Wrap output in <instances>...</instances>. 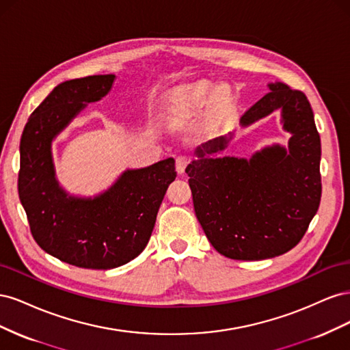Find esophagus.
Wrapping results in <instances>:
<instances>
[{"label":"esophagus","instance_id":"esophagus-1","mask_svg":"<svg viewBox=\"0 0 350 350\" xmlns=\"http://www.w3.org/2000/svg\"><path fill=\"white\" fill-rule=\"evenodd\" d=\"M188 163H189V157L178 156L176 157V171H178V174H183L185 171V167H187Z\"/></svg>","mask_w":350,"mask_h":350}]
</instances>
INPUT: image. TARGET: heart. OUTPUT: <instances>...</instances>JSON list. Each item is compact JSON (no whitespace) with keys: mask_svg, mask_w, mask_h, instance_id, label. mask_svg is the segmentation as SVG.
I'll use <instances>...</instances> for the list:
<instances>
[{"mask_svg":"<svg viewBox=\"0 0 350 350\" xmlns=\"http://www.w3.org/2000/svg\"><path fill=\"white\" fill-rule=\"evenodd\" d=\"M213 102L216 115L225 112L228 99L225 93L216 89L208 81H197L187 84L174 94V103L166 113V122L172 129L187 125L203 115L207 103Z\"/></svg>","mask_w":350,"mask_h":350,"instance_id":"1","label":"heart"}]
</instances>
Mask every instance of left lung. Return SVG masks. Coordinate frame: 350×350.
<instances>
[{
  "label": "left lung",
  "mask_w": 350,
  "mask_h": 350,
  "mask_svg": "<svg viewBox=\"0 0 350 350\" xmlns=\"http://www.w3.org/2000/svg\"><path fill=\"white\" fill-rule=\"evenodd\" d=\"M269 88L241 125L280 109L283 129L292 134L288 149L273 144L251 159L207 156L226 149L230 137L224 135L197 147L198 159L185 169L201 228L232 260L273 258L298 245L321 200V142L311 105L283 83Z\"/></svg>",
  "instance_id": "left-lung-1"
}]
</instances>
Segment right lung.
Listing matches in <instances>:
<instances>
[{"label":"right lung","instance_id":"obj_1","mask_svg":"<svg viewBox=\"0 0 350 350\" xmlns=\"http://www.w3.org/2000/svg\"><path fill=\"white\" fill-rule=\"evenodd\" d=\"M113 74L58 84L29 116L20 140L18 197L38 245L71 266L94 270L134 260L150 239L159 207L176 178L175 161L129 169L107 191L81 198L68 196L55 178L52 140L86 103L100 100Z\"/></svg>","mask_w":350,"mask_h":350}]
</instances>
